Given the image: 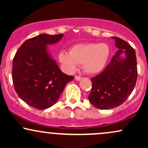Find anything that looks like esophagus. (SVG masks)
Segmentation results:
<instances>
[{"instance_id": "obj_1", "label": "esophagus", "mask_w": 148, "mask_h": 148, "mask_svg": "<svg viewBox=\"0 0 148 148\" xmlns=\"http://www.w3.org/2000/svg\"><path fill=\"white\" fill-rule=\"evenodd\" d=\"M75 79L76 80V81H79V80H81V76H77V75H76L75 76Z\"/></svg>"}]
</instances>
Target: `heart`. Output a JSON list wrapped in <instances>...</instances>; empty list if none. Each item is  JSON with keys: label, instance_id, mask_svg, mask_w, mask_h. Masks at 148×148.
Here are the masks:
<instances>
[{"label": "heart", "instance_id": "heart-1", "mask_svg": "<svg viewBox=\"0 0 148 148\" xmlns=\"http://www.w3.org/2000/svg\"><path fill=\"white\" fill-rule=\"evenodd\" d=\"M110 48L105 43L77 44L69 52L62 51L58 59L62 67L68 72H74L79 64H83L88 74H97L103 70L110 56Z\"/></svg>", "mask_w": 148, "mask_h": 148}]
</instances>
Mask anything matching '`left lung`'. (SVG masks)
Listing matches in <instances>:
<instances>
[{
	"label": "left lung",
	"mask_w": 148,
	"mask_h": 148,
	"mask_svg": "<svg viewBox=\"0 0 148 148\" xmlns=\"http://www.w3.org/2000/svg\"><path fill=\"white\" fill-rule=\"evenodd\" d=\"M118 51L99 74L92 78L90 102L99 109H111L126 101L136 86L138 76L136 52L128 42L117 37ZM125 54L122 59L120 54Z\"/></svg>",
	"instance_id": "obj_1"
}]
</instances>
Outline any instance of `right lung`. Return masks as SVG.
<instances>
[{
  "mask_svg": "<svg viewBox=\"0 0 148 148\" xmlns=\"http://www.w3.org/2000/svg\"><path fill=\"white\" fill-rule=\"evenodd\" d=\"M63 34H40L22 44L13 58L12 76L15 91L29 106L43 110L58 99L73 76L64 74L47 50Z\"/></svg>",
  "mask_w": 148,
  "mask_h": 148,
  "instance_id": "obj_1",
  "label": "right lung"
}]
</instances>
